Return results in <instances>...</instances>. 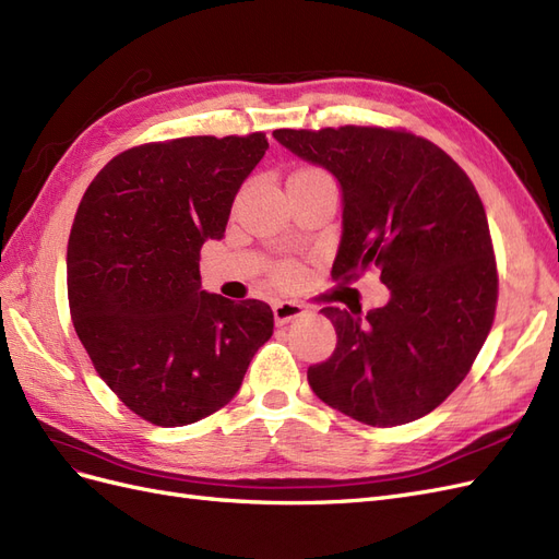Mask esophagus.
Here are the masks:
<instances>
[{
  "label": "esophagus",
  "mask_w": 559,
  "mask_h": 559,
  "mask_svg": "<svg viewBox=\"0 0 559 559\" xmlns=\"http://www.w3.org/2000/svg\"><path fill=\"white\" fill-rule=\"evenodd\" d=\"M306 312L308 310L302 308L300 302H296V300H280V302H275V306H273V314H275V324L277 326L289 324V321L300 319Z\"/></svg>",
  "instance_id": "34e87169"
}]
</instances>
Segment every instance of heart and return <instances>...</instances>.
Instances as JSON below:
<instances>
[{"instance_id":"1","label":"heart","mask_w":559,"mask_h":559,"mask_svg":"<svg viewBox=\"0 0 559 559\" xmlns=\"http://www.w3.org/2000/svg\"><path fill=\"white\" fill-rule=\"evenodd\" d=\"M302 173H308V175H321L319 170H302ZM296 275H298V267H296L294 263H282V265L275 267V277H277L280 282H292Z\"/></svg>"}]
</instances>
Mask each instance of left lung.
Instances as JSON below:
<instances>
[{"label":"left lung","mask_w":559,"mask_h":559,"mask_svg":"<svg viewBox=\"0 0 559 559\" xmlns=\"http://www.w3.org/2000/svg\"><path fill=\"white\" fill-rule=\"evenodd\" d=\"M294 156L324 167L343 193L335 280L376 265L386 306L324 308L331 359L308 368L312 392L370 427H396L438 408L492 329L497 263L485 207L443 148L405 130H275Z\"/></svg>","instance_id":"left-lung-1"}]
</instances>
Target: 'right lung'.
Returning <instances> with one entry per match:
<instances>
[{
  "mask_svg": "<svg viewBox=\"0 0 559 559\" xmlns=\"http://www.w3.org/2000/svg\"><path fill=\"white\" fill-rule=\"evenodd\" d=\"M265 148L263 132L142 144L111 158L81 198L67 245L74 329L99 378L151 425L224 408L273 335L267 302L200 284V247L224 238Z\"/></svg>",
  "mask_w": 559,
  "mask_h": 559,
  "instance_id": "add662e5",
  "label": "right lung"
}]
</instances>
